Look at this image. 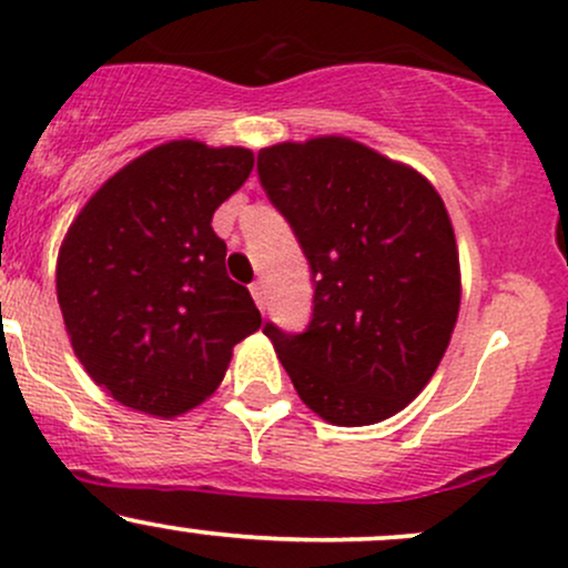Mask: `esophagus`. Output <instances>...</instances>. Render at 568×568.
I'll list each match as a JSON object with an SVG mask.
<instances>
[{
    "label": "esophagus",
    "mask_w": 568,
    "mask_h": 568,
    "mask_svg": "<svg viewBox=\"0 0 568 568\" xmlns=\"http://www.w3.org/2000/svg\"><path fill=\"white\" fill-rule=\"evenodd\" d=\"M251 293H253V302H256L258 310H266V285L264 283H253L251 285Z\"/></svg>",
    "instance_id": "1"
}]
</instances>
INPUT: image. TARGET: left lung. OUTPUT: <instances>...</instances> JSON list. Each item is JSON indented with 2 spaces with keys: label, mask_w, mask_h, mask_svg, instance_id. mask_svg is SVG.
<instances>
[{
  "label": "left lung",
  "mask_w": 568,
  "mask_h": 568,
  "mask_svg": "<svg viewBox=\"0 0 568 568\" xmlns=\"http://www.w3.org/2000/svg\"><path fill=\"white\" fill-rule=\"evenodd\" d=\"M258 179L315 283L304 334L264 325L280 363L331 425L389 419L433 379L459 315V251L440 194L344 135L262 149Z\"/></svg>",
  "instance_id": "8db88e82"
}]
</instances>
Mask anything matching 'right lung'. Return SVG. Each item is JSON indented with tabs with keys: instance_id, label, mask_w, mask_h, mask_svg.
<instances>
[{
	"instance_id": "obj_1",
	"label": "right lung",
	"mask_w": 568,
	"mask_h": 568,
	"mask_svg": "<svg viewBox=\"0 0 568 568\" xmlns=\"http://www.w3.org/2000/svg\"><path fill=\"white\" fill-rule=\"evenodd\" d=\"M251 171V149L168 141L116 171L71 221L58 304L74 355L122 406L186 414L216 393L234 344L262 328L211 226Z\"/></svg>"
}]
</instances>
